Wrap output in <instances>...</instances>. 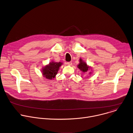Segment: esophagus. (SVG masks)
<instances>
[{
	"instance_id": "34e87169",
	"label": "esophagus",
	"mask_w": 133,
	"mask_h": 133,
	"mask_svg": "<svg viewBox=\"0 0 133 133\" xmlns=\"http://www.w3.org/2000/svg\"><path fill=\"white\" fill-rule=\"evenodd\" d=\"M66 64H67L68 65H69V66H70V65H72V62H67Z\"/></svg>"
}]
</instances>
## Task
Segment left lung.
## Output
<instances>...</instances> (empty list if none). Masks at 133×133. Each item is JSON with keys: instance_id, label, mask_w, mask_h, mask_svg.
<instances>
[{"instance_id": "obj_1", "label": "left lung", "mask_w": 133, "mask_h": 133, "mask_svg": "<svg viewBox=\"0 0 133 133\" xmlns=\"http://www.w3.org/2000/svg\"><path fill=\"white\" fill-rule=\"evenodd\" d=\"M77 67L82 72L84 73L87 72L88 71H89L91 69V66H89V65H88L86 62H84L82 60V59H81V58L79 59V64L78 65ZM92 74V72H89L90 75Z\"/></svg>"}]
</instances>
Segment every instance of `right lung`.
Masks as SVG:
<instances>
[{
    "label": "right lung",
    "instance_id": "right-lung-1",
    "mask_svg": "<svg viewBox=\"0 0 133 133\" xmlns=\"http://www.w3.org/2000/svg\"><path fill=\"white\" fill-rule=\"evenodd\" d=\"M63 65L62 62H55L52 61L49 64L46 65L42 67L41 72L42 76L46 79L52 80L55 78L59 67Z\"/></svg>",
    "mask_w": 133,
    "mask_h": 133
}]
</instances>
